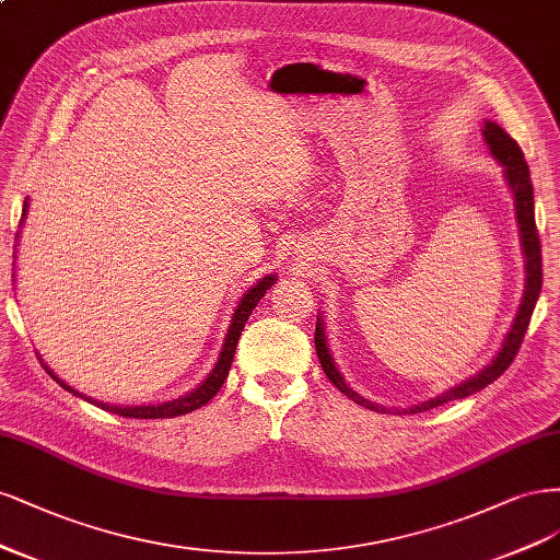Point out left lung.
Wrapping results in <instances>:
<instances>
[{
	"label": "left lung",
	"mask_w": 560,
	"mask_h": 560,
	"mask_svg": "<svg viewBox=\"0 0 560 560\" xmlns=\"http://www.w3.org/2000/svg\"><path fill=\"white\" fill-rule=\"evenodd\" d=\"M483 139L489 143L491 153L495 155V160L502 165L504 170V178H508V184L512 188L514 195V207H516V221H518V232H521V246H523V256H526V291H523V300L518 304V312L516 318L512 323V328L502 341V349L495 353V358L491 360L489 365H486L481 372H477L475 376L465 378L463 384L448 388L435 398H430L421 405H413L409 409H402L405 413H419V411H428L432 407H440L448 400H460L467 398V395H472L481 388H486L489 384H493L495 378L512 365V360L516 358L518 349H521V341L523 335L528 330V323L535 310V302L539 298V291H542V246H539V234H537V225H535V202H533V184H530V170H528V162L523 160V153L518 149V143L504 132L500 125H495L493 120H486L483 122ZM314 345H316V353L320 360V368L323 372L328 374L330 382L351 398L355 405H363L372 411H390L386 407H378L370 400H365L363 395H358L353 388H349V384L345 382V376L339 374L337 365L332 363V355L328 351L326 345V328H323V323L318 318L316 323V335H314ZM398 411V413H402Z\"/></svg>",
	"instance_id": "1"
}]
</instances>
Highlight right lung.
<instances>
[{"instance_id":"obj_1","label":"right lung","mask_w":560,"mask_h":560,"mask_svg":"<svg viewBox=\"0 0 560 560\" xmlns=\"http://www.w3.org/2000/svg\"><path fill=\"white\" fill-rule=\"evenodd\" d=\"M25 211H27V200H25V209H23V219H25ZM23 219H21V221H23ZM275 281H277L275 275L262 277V279H260L254 288H250V291L240 300L237 310H234V314H232L230 328H228V335H225V341H223V349H221L219 360H215L213 370L207 374V378H205V382H202L200 386H197V388L190 390V393H186L184 398H178V400L162 402V405H141V407H116V405H106V402H97V400H93V398H85L83 393H79V390H74L71 386H67V384L62 382V378H58L46 365H44V368L48 370V374H50L52 378H56V382H58L65 390L74 393V395H79V398H83V400H88V402H93V405H97V407H102V409H106V411H114V413H118V417H128V419H172V417H182V413L200 409L202 405H207V402L213 398L215 393L221 390L223 382L228 378V372H230V365H232L234 351H237V341H240V337H242V330H244V326H246V320H248L250 312L256 310V304L265 298L267 288L275 285Z\"/></svg>"}]
</instances>
